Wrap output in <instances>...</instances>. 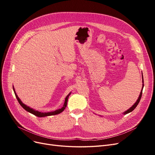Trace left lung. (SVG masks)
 <instances>
[{
    "mask_svg": "<svg viewBox=\"0 0 155 155\" xmlns=\"http://www.w3.org/2000/svg\"><path fill=\"white\" fill-rule=\"evenodd\" d=\"M142 91H141V92H140V95H139V96H138V100H137V101L135 102V104L131 107H130L129 109H128V110H127L126 111H125L124 112V114H128V113H129V112H132L136 107H137V106L138 105V104H139V102H140V99H141V97H142V90H143V74H142Z\"/></svg>",
    "mask_w": 155,
    "mask_h": 155,
    "instance_id": "8db88e82",
    "label": "left lung"
}]
</instances>
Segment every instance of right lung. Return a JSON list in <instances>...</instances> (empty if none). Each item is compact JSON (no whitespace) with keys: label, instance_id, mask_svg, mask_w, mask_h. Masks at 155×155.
I'll use <instances>...</instances> for the list:
<instances>
[{"label":"right lung","instance_id":"1","mask_svg":"<svg viewBox=\"0 0 155 155\" xmlns=\"http://www.w3.org/2000/svg\"><path fill=\"white\" fill-rule=\"evenodd\" d=\"M13 91H14V93H15V95L17 97V99L18 101V103H19V104L22 107L23 109H24L25 110H26V111L30 112L31 114H34L37 117H45V116H52V115H56V114H58L59 113H61V112H62L64 109L65 108H66L67 107V101H68V97L70 95V94H71V92L69 93L67 95V96L66 97V98H65V101H64V105L63 106L62 108H61V109H59L58 110H55L54 111H51V112H39L38 110H36L34 109H32V108L27 106L26 105L24 104L21 101V100H20V98L18 97V96L17 95V94L15 92V88H14V87H13Z\"/></svg>","mask_w":155,"mask_h":155}]
</instances>
